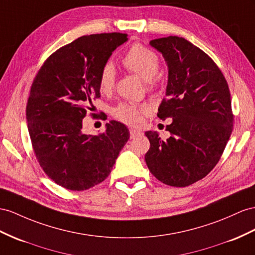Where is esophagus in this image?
Masks as SVG:
<instances>
[{
  "mask_svg": "<svg viewBox=\"0 0 255 255\" xmlns=\"http://www.w3.org/2000/svg\"><path fill=\"white\" fill-rule=\"evenodd\" d=\"M129 132H130V138H134V136L141 134L140 130H136V129H133V128H130Z\"/></svg>",
  "mask_w": 255,
  "mask_h": 255,
  "instance_id": "1",
  "label": "esophagus"
}]
</instances>
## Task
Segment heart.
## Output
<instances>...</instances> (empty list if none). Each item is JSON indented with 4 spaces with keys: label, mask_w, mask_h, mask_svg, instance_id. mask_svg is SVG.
Here are the masks:
<instances>
[{
    "label": "heart",
    "mask_w": 255,
    "mask_h": 255,
    "mask_svg": "<svg viewBox=\"0 0 255 255\" xmlns=\"http://www.w3.org/2000/svg\"><path fill=\"white\" fill-rule=\"evenodd\" d=\"M122 64L128 71L139 75L146 81L148 88L156 86L155 75L159 67V57L154 50L139 43L133 44L124 56ZM99 89L103 94H109L115 86V72L111 64H106L100 72ZM147 112V108L143 104L121 103L112 110V115L116 120L130 126H138L142 123L143 115Z\"/></svg>",
    "instance_id": "obj_1"
}]
</instances>
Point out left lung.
I'll return each instance as SVG.
<instances>
[{"instance_id": "left-lung-1", "label": "left lung", "mask_w": 255, "mask_h": 255, "mask_svg": "<svg viewBox=\"0 0 255 255\" xmlns=\"http://www.w3.org/2000/svg\"><path fill=\"white\" fill-rule=\"evenodd\" d=\"M168 64L166 98L158 108L171 136L162 140L146 131L145 161L162 183L188 186L205 178L218 164L233 131L231 93L225 77L205 51L183 37L149 42Z\"/></svg>"}]
</instances>
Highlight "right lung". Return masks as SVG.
Wrapping results in <instances>:
<instances>
[{"label": "right lung", "mask_w": 255, "mask_h": 255, "mask_svg": "<svg viewBox=\"0 0 255 255\" xmlns=\"http://www.w3.org/2000/svg\"><path fill=\"white\" fill-rule=\"evenodd\" d=\"M127 40L117 32L78 37L51 54L32 83L25 110L32 147L44 172L67 190L106 180L129 139L128 128L116 121L98 135L82 131L91 100L100 98V72Z\"/></svg>", "instance_id": "1"}]
</instances>
